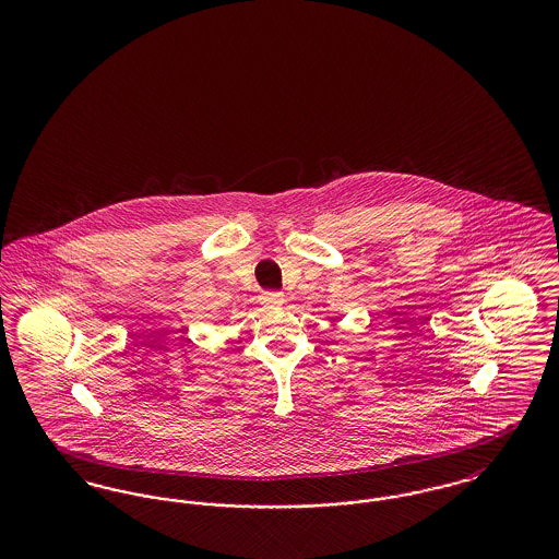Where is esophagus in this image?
I'll return each mask as SVG.
<instances>
[{"label":"esophagus","mask_w":559,"mask_h":559,"mask_svg":"<svg viewBox=\"0 0 559 559\" xmlns=\"http://www.w3.org/2000/svg\"><path fill=\"white\" fill-rule=\"evenodd\" d=\"M260 304H262L266 310H278V308L285 304V295L274 292L262 293V295H260Z\"/></svg>","instance_id":"obj_1"}]
</instances>
